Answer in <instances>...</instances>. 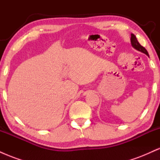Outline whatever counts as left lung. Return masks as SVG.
Listing matches in <instances>:
<instances>
[{
	"label": "left lung",
	"instance_id": "left-lung-1",
	"mask_svg": "<svg viewBox=\"0 0 160 160\" xmlns=\"http://www.w3.org/2000/svg\"><path fill=\"white\" fill-rule=\"evenodd\" d=\"M131 43H132V46L135 49H137V50L140 51V52L144 53V54H146L147 56H148V51H147V49L138 43L136 37H135V34H131Z\"/></svg>",
	"mask_w": 160,
	"mask_h": 160
}]
</instances>
